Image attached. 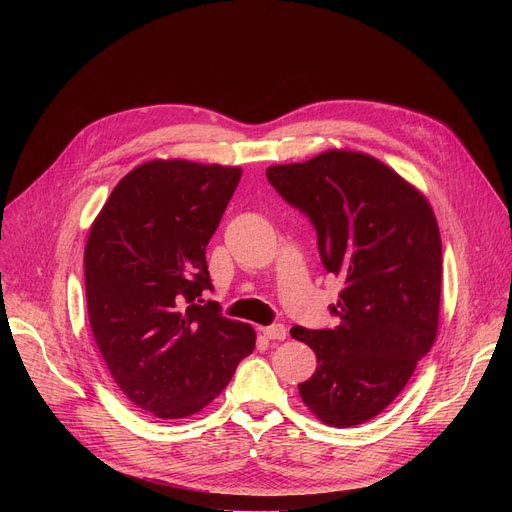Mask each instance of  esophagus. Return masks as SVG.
Listing matches in <instances>:
<instances>
[{"label":"esophagus","instance_id":"obj_1","mask_svg":"<svg viewBox=\"0 0 512 512\" xmlns=\"http://www.w3.org/2000/svg\"><path fill=\"white\" fill-rule=\"evenodd\" d=\"M261 332L267 340H284L286 338V326L284 324H274V326L261 328Z\"/></svg>","mask_w":512,"mask_h":512}]
</instances>
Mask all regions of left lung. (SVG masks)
Here are the masks:
<instances>
[{
  "label": "left lung",
  "instance_id": "1",
  "mask_svg": "<svg viewBox=\"0 0 512 512\" xmlns=\"http://www.w3.org/2000/svg\"><path fill=\"white\" fill-rule=\"evenodd\" d=\"M305 213L330 274L344 280L336 328L294 326L317 369L299 384L305 405L332 427L382 413L407 386L438 332L442 240L425 197L394 170L357 151H326L265 172Z\"/></svg>",
  "mask_w": 512,
  "mask_h": 512
}]
</instances>
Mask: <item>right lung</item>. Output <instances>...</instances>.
<instances>
[{
    "label": "right lung",
    "mask_w": 512,
    "mask_h": 512,
    "mask_svg": "<svg viewBox=\"0 0 512 512\" xmlns=\"http://www.w3.org/2000/svg\"><path fill=\"white\" fill-rule=\"evenodd\" d=\"M240 168L155 159L128 172L85 247L91 330L120 390L159 419H182L218 396L255 348V330L222 315L205 247Z\"/></svg>",
    "instance_id": "obj_1"
}]
</instances>
